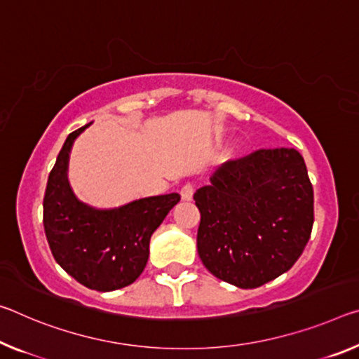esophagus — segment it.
Listing matches in <instances>:
<instances>
[{"label": "esophagus", "mask_w": 359, "mask_h": 359, "mask_svg": "<svg viewBox=\"0 0 359 359\" xmlns=\"http://www.w3.org/2000/svg\"><path fill=\"white\" fill-rule=\"evenodd\" d=\"M180 196H182V201H191V198H193V187L190 184H187V185L182 187Z\"/></svg>", "instance_id": "1"}]
</instances>
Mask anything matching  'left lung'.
<instances>
[{
  "label": "left lung",
  "instance_id": "1",
  "mask_svg": "<svg viewBox=\"0 0 359 359\" xmlns=\"http://www.w3.org/2000/svg\"><path fill=\"white\" fill-rule=\"evenodd\" d=\"M198 189L196 246L219 280L254 289L286 273L313 226V187L294 149L259 150L229 161Z\"/></svg>",
  "mask_w": 359,
  "mask_h": 359
}]
</instances>
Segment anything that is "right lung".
I'll list each match as a JSON object with an SVG mask.
<instances>
[{"instance_id":"right-lung-1","label":"right lung","mask_w":359,"mask_h":359,"mask_svg":"<svg viewBox=\"0 0 359 359\" xmlns=\"http://www.w3.org/2000/svg\"><path fill=\"white\" fill-rule=\"evenodd\" d=\"M90 124L68 134L57 156L43 201V224L57 264L83 286L110 292L140 276L153 231L180 195L139 198L116 208H95L79 200L68 182V163L73 144Z\"/></svg>"}]
</instances>
